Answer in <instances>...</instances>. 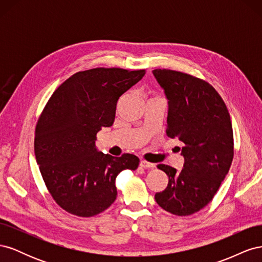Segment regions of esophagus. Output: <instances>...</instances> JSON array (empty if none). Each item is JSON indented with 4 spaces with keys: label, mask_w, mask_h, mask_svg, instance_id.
<instances>
[{
    "label": "esophagus",
    "mask_w": 262,
    "mask_h": 262,
    "mask_svg": "<svg viewBox=\"0 0 262 262\" xmlns=\"http://www.w3.org/2000/svg\"><path fill=\"white\" fill-rule=\"evenodd\" d=\"M140 166H141L142 168H145V169H147V168H154V167H155L154 164L148 163V162H146V161H141V162H140Z\"/></svg>",
    "instance_id": "esophagus-1"
}]
</instances>
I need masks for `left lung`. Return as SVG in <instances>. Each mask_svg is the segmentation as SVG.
Segmentation results:
<instances>
[{
    "mask_svg": "<svg viewBox=\"0 0 262 262\" xmlns=\"http://www.w3.org/2000/svg\"><path fill=\"white\" fill-rule=\"evenodd\" d=\"M153 74L168 100L167 130L185 144L184 168L160 164L168 185L155 194L157 204L186 216L203 209L215 195L231 167L234 138L225 102L214 87L178 71L157 69Z\"/></svg>",
    "mask_w": 262,
    "mask_h": 262,
    "instance_id": "1",
    "label": "left lung"
}]
</instances>
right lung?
Instances as JSON below:
<instances>
[{"mask_svg": "<svg viewBox=\"0 0 262 262\" xmlns=\"http://www.w3.org/2000/svg\"><path fill=\"white\" fill-rule=\"evenodd\" d=\"M145 70L96 68L73 74L54 91L38 119L35 155L53 200L67 212L90 217L108 209L117 198L116 177L136 170L133 154L114 157L95 145L102 126L115 121L119 97Z\"/></svg>", "mask_w": 262, "mask_h": 262, "instance_id": "add662e5", "label": "right lung"}]
</instances>
